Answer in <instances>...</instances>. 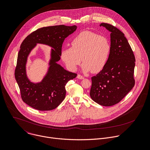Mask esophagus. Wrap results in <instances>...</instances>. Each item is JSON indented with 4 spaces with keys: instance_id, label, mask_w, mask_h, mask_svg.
Returning a JSON list of instances; mask_svg holds the SVG:
<instances>
[{
    "instance_id": "obj_1",
    "label": "esophagus",
    "mask_w": 150,
    "mask_h": 150,
    "mask_svg": "<svg viewBox=\"0 0 150 150\" xmlns=\"http://www.w3.org/2000/svg\"><path fill=\"white\" fill-rule=\"evenodd\" d=\"M77 78H78V79H84V77H83L82 75H80V74H78V75Z\"/></svg>"
}]
</instances>
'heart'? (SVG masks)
I'll list each match as a JSON object with an SVG mask.
<instances>
[{
  "label": "heart",
  "mask_w": 150,
  "mask_h": 150,
  "mask_svg": "<svg viewBox=\"0 0 150 150\" xmlns=\"http://www.w3.org/2000/svg\"><path fill=\"white\" fill-rule=\"evenodd\" d=\"M71 47H64L61 51V58L71 71H75L83 62L82 69L93 73L100 72L105 67L111 52L110 39L91 31H83L71 41Z\"/></svg>",
  "instance_id": "b5f03b06"
}]
</instances>
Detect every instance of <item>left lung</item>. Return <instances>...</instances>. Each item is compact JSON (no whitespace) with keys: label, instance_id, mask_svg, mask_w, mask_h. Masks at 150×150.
<instances>
[{"label":"left lung","instance_id":"8db88e82","mask_svg":"<svg viewBox=\"0 0 150 150\" xmlns=\"http://www.w3.org/2000/svg\"><path fill=\"white\" fill-rule=\"evenodd\" d=\"M100 26L111 32V49L105 67L91 78L90 96L97 104L110 107L120 103L134 86L135 58L120 29L106 23Z\"/></svg>","mask_w":150,"mask_h":150}]
</instances>
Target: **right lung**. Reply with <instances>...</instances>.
<instances>
[{"label": "right lung", "mask_w": 150, "mask_h": 150, "mask_svg": "<svg viewBox=\"0 0 150 150\" xmlns=\"http://www.w3.org/2000/svg\"><path fill=\"white\" fill-rule=\"evenodd\" d=\"M76 29L75 25H64L43 27L29 34L22 42L19 51L15 76L21 91L22 99L29 106L39 111L56 108L65 97L67 83L77 74L65 70L56 62L60 60L65 39ZM37 42L48 44L52 50V60L47 75L39 84L30 83L25 75L27 57Z\"/></svg>", "instance_id": "obj_1"}]
</instances>
